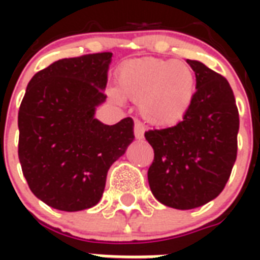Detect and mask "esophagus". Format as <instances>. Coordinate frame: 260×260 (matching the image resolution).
Here are the masks:
<instances>
[{"instance_id":"34e87169","label":"esophagus","mask_w":260,"mask_h":260,"mask_svg":"<svg viewBox=\"0 0 260 260\" xmlns=\"http://www.w3.org/2000/svg\"><path fill=\"white\" fill-rule=\"evenodd\" d=\"M134 132H135L136 139H143V134H145V126L139 121H135V126H134Z\"/></svg>"}]
</instances>
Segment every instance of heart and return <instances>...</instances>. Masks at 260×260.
Here are the masks:
<instances>
[{
  "mask_svg": "<svg viewBox=\"0 0 260 260\" xmlns=\"http://www.w3.org/2000/svg\"><path fill=\"white\" fill-rule=\"evenodd\" d=\"M118 90L139 103L142 117L154 126L180 122L191 108L196 76L185 62L143 58L129 61L119 69Z\"/></svg>",
  "mask_w": 260,
  "mask_h": 260,
  "instance_id": "obj_1",
  "label": "heart"
}]
</instances>
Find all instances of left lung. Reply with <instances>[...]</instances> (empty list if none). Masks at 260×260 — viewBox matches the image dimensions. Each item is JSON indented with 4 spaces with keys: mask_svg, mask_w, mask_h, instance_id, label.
<instances>
[{
    "mask_svg": "<svg viewBox=\"0 0 260 260\" xmlns=\"http://www.w3.org/2000/svg\"><path fill=\"white\" fill-rule=\"evenodd\" d=\"M196 93L185 117L171 128L147 131L154 150L147 171L152 193L166 206L189 210L220 195L237 158L240 129L234 93L225 78L195 59Z\"/></svg>",
    "mask_w": 260,
    "mask_h": 260,
    "instance_id": "1",
    "label": "left lung"
}]
</instances>
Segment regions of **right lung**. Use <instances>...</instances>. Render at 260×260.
Returning <instances> with one entry per match:
<instances>
[{"label": "right lung", "instance_id": "1", "mask_svg": "<svg viewBox=\"0 0 260 260\" xmlns=\"http://www.w3.org/2000/svg\"><path fill=\"white\" fill-rule=\"evenodd\" d=\"M111 53L55 61L26 87L18 114L19 161L30 191L48 206L79 212L102 199L107 171L134 141V121L106 125Z\"/></svg>", "mask_w": 260, "mask_h": 260}]
</instances>
